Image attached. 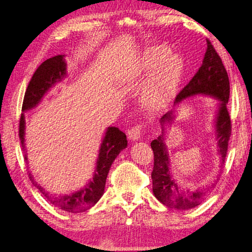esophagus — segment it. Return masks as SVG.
I'll list each match as a JSON object with an SVG mask.
<instances>
[{"label": "esophagus", "mask_w": 252, "mask_h": 252, "mask_svg": "<svg viewBox=\"0 0 252 252\" xmlns=\"http://www.w3.org/2000/svg\"><path fill=\"white\" fill-rule=\"evenodd\" d=\"M141 130H143V126H141V125L133 126V127L131 128V130H128V132H127L128 138H130V139L133 140V141L140 139Z\"/></svg>", "instance_id": "obj_1"}]
</instances>
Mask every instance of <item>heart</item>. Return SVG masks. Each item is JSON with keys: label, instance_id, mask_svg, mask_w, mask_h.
<instances>
[{"label": "heart", "instance_id": "heart-1", "mask_svg": "<svg viewBox=\"0 0 252 252\" xmlns=\"http://www.w3.org/2000/svg\"><path fill=\"white\" fill-rule=\"evenodd\" d=\"M170 54L165 46L146 50L127 76V84H137L149 77L141 93L145 106L162 111L176 98L181 84L184 63L181 56Z\"/></svg>", "mask_w": 252, "mask_h": 252}]
</instances>
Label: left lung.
Listing matches in <instances>:
<instances>
[{
  "label": "left lung",
  "instance_id": "1",
  "mask_svg": "<svg viewBox=\"0 0 252 252\" xmlns=\"http://www.w3.org/2000/svg\"><path fill=\"white\" fill-rule=\"evenodd\" d=\"M208 42L201 67L192 76L190 82L177 95L173 108L159 120L162 134L152 140L151 148L154 154L152 171V190L154 196L164 205L176 210H189L199 205L209 196L213 186L206 189H183L172 175L169 153L165 144L167 128L176 119V106L190 96L205 95L218 101L214 118V134L217 141V153L221 164L224 163L231 135V119L227 109L230 95V83L227 70L221 59L212 43Z\"/></svg>",
  "mask_w": 252,
  "mask_h": 252
}]
</instances>
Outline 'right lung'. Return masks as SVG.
<instances>
[{
  "label": "right lung",
  "instance_id": "add662e5",
  "mask_svg": "<svg viewBox=\"0 0 252 252\" xmlns=\"http://www.w3.org/2000/svg\"><path fill=\"white\" fill-rule=\"evenodd\" d=\"M66 76L67 63L64 61V55H56L43 62L32 76L27 92H25L22 105L23 113L21 114L20 125H19V137L21 140L23 151H25L24 113L35 108L41 102L43 96L50 92V89L53 88L57 83L62 82ZM126 146L127 140L126 134L118 127L108 126L101 141L93 179L89 180V182L79 190L71 193L54 195L44 189L30 171L28 172L29 177L35 188L56 208L69 213L84 212L94 206L103 196L109 168L115 158L119 156L122 150L126 149ZM24 158L25 160H28L27 154H24Z\"/></svg>",
  "mask_w": 252,
  "mask_h": 252
}]
</instances>
